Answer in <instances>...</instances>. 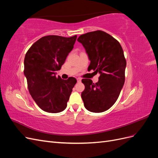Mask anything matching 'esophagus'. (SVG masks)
<instances>
[{
    "instance_id": "34e87169",
    "label": "esophagus",
    "mask_w": 158,
    "mask_h": 158,
    "mask_svg": "<svg viewBox=\"0 0 158 158\" xmlns=\"http://www.w3.org/2000/svg\"><path fill=\"white\" fill-rule=\"evenodd\" d=\"M81 80H82V79H81L80 78H77V82H80Z\"/></svg>"
}]
</instances>
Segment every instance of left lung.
Segmentation results:
<instances>
[{"label":"left lung","mask_w":158,"mask_h":158,"mask_svg":"<svg viewBox=\"0 0 158 158\" xmlns=\"http://www.w3.org/2000/svg\"><path fill=\"white\" fill-rule=\"evenodd\" d=\"M88 53L89 70L99 73L98 82L82 80L85 89L81 96L84 107L94 113H102L111 107L117 100L125 80L127 61L119 42L107 33L94 31L78 38Z\"/></svg>","instance_id":"8db88e82"}]
</instances>
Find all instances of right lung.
<instances>
[{
  "instance_id": "right-lung-1",
  "label": "right lung",
  "mask_w": 158,
  "mask_h": 158,
  "mask_svg": "<svg viewBox=\"0 0 158 158\" xmlns=\"http://www.w3.org/2000/svg\"><path fill=\"white\" fill-rule=\"evenodd\" d=\"M77 35L44 36L33 44L24 59L23 73L32 98L43 111L56 113L67 106L75 78L63 80L55 76L73 50Z\"/></svg>"
}]
</instances>
